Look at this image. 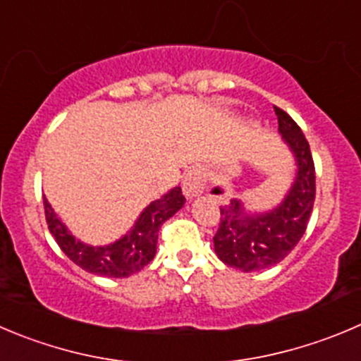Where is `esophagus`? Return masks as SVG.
<instances>
[{
  "label": "esophagus",
  "mask_w": 361,
  "mask_h": 361,
  "mask_svg": "<svg viewBox=\"0 0 361 361\" xmlns=\"http://www.w3.org/2000/svg\"><path fill=\"white\" fill-rule=\"evenodd\" d=\"M207 184V171L204 168H193L186 173L183 180V191L186 198L200 197Z\"/></svg>",
  "instance_id": "obj_1"
}]
</instances>
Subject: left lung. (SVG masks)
Wrapping results in <instances>:
<instances>
[{
    "label": "left lung",
    "mask_w": 361,
    "mask_h": 361,
    "mask_svg": "<svg viewBox=\"0 0 361 361\" xmlns=\"http://www.w3.org/2000/svg\"><path fill=\"white\" fill-rule=\"evenodd\" d=\"M274 113L278 131L296 156L298 175L293 190L280 207L267 214H246L239 200L221 205L219 225L212 238L219 260L245 273L266 269L286 259L303 238L314 209L315 166L310 145L301 127L283 109L274 106Z\"/></svg>",
    "instance_id": "8db88e82"
}]
</instances>
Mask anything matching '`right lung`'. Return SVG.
<instances>
[{
    "mask_svg": "<svg viewBox=\"0 0 361 361\" xmlns=\"http://www.w3.org/2000/svg\"><path fill=\"white\" fill-rule=\"evenodd\" d=\"M184 202L186 198H184L183 190L173 188L170 193L152 202L142 212L131 232H127L120 241L109 246H88L75 241L63 223L54 214L46 198H44V212H46L47 228L56 239L61 252L72 262L99 276L126 278L138 273L154 259L161 225L183 207Z\"/></svg>",
    "mask_w": 361,
    "mask_h": 361,
    "instance_id": "add662e5",
    "label": "right lung"
}]
</instances>
